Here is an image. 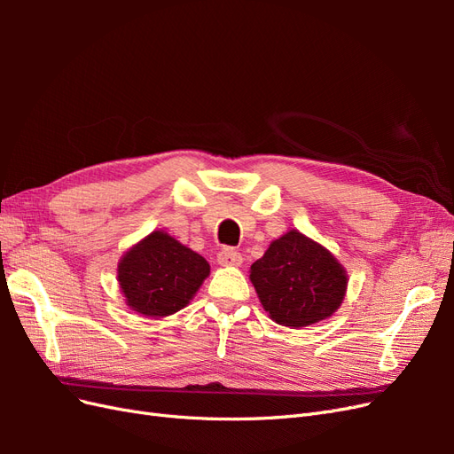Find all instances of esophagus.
Masks as SVG:
<instances>
[{
	"mask_svg": "<svg viewBox=\"0 0 454 454\" xmlns=\"http://www.w3.org/2000/svg\"><path fill=\"white\" fill-rule=\"evenodd\" d=\"M217 263L222 267H239L242 263V255L232 248H223L217 254Z\"/></svg>",
	"mask_w": 454,
	"mask_h": 454,
	"instance_id": "esophagus-1",
	"label": "esophagus"
}]
</instances>
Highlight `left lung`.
I'll return each instance as SVG.
<instances>
[{
    "instance_id": "8db88e82",
    "label": "left lung",
    "mask_w": 454,
    "mask_h": 454,
    "mask_svg": "<svg viewBox=\"0 0 454 454\" xmlns=\"http://www.w3.org/2000/svg\"><path fill=\"white\" fill-rule=\"evenodd\" d=\"M250 280L270 318L292 329L329 318L348 284L335 255L295 229L270 242L252 265Z\"/></svg>"
}]
</instances>
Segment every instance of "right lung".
Returning <instances> with one entry per match:
<instances>
[{"instance_id":"right-lung-1","label":"right lung","mask_w":454,"mask_h":454,"mask_svg":"<svg viewBox=\"0 0 454 454\" xmlns=\"http://www.w3.org/2000/svg\"><path fill=\"white\" fill-rule=\"evenodd\" d=\"M210 265L164 231H153L121 257L117 280L127 305L149 318L187 307Z\"/></svg>"}]
</instances>
